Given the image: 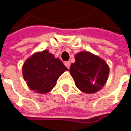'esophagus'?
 Returning <instances> with one entry per match:
<instances>
[{"label":"esophagus","mask_w":131,"mask_h":131,"mask_svg":"<svg viewBox=\"0 0 131 131\" xmlns=\"http://www.w3.org/2000/svg\"><path fill=\"white\" fill-rule=\"evenodd\" d=\"M70 64H71L70 62H64V65L68 69H69V67H70Z\"/></svg>","instance_id":"esophagus-1"}]
</instances>
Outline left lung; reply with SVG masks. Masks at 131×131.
I'll return each mask as SVG.
<instances>
[{"label":"left lung","instance_id":"obj_1","mask_svg":"<svg viewBox=\"0 0 131 131\" xmlns=\"http://www.w3.org/2000/svg\"><path fill=\"white\" fill-rule=\"evenodd\" d=\"M69 72L77 87L86 93L101 89L107 81L110 69L104 60L89 52H81L75 56Z\"/></svg>","mask_w":131,"mask_h":131}]
</instances>
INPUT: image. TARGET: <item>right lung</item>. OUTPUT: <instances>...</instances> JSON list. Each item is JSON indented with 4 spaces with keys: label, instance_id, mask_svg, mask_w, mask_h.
Returning a JSON list of instances; mask_svg holds the SVG:
<instances>
[{
    "label": "right lung",
    "instance_id": "add662e5",
    "mask_svg": "<svg viewBox=\"0 0 131 131\" xmlns=\"http://www.w3.org/2000/svg\"><path fill=\"white\" fill-rule=\"evenodd\" d=\"M68 69L59 58L44 50L34 54L25 62L22 69L24 80L31 90L38 93L51 91L61 74Z\"/></svg>",
    "mask_w": 131,
    "mask_h": 131
}]
</instances>
